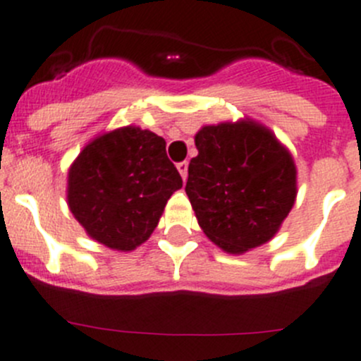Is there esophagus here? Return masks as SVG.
<instances>
[{"instance_id":"esophagus-1","label":"esophagus","mask_w":361,"mask_h":361,"mask_svg":"<svg viewBox=\"0 0 361 361\" xmlns=\"http://www.w3.org/2000/svg\"><path fill=\"white\" fill-rule=\"evenodd\" d=\"M177 170H179V173L182 176V179L185 180V177H188V161L177 163Z\"/></svg>"}]
</instances>
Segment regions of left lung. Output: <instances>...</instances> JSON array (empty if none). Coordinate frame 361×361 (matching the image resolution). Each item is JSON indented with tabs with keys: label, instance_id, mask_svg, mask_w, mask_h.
Here are the masks:
<instances>
[{
	"label": "left lung",
	"instance_id": "8db88e82",
	"mask_svg": "<svg viewBox=\"0 0 361 361\" xmlns=\"http://www.w3.org/2000/svg\"><path fill=\"white\" fill-rule=\"evenodd\" d=\"M195 144L185 192L203 233L226 252L269 242L297 196L290 152L251 121L202 128Z\"/></svg>",
	"mask_w": 361,
	"mask_h": 361
}]
</instances>
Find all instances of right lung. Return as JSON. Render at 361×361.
Segmentation results:
<instances>
[{
	"instance_id": "1",
	"label": "right lung",
	"mask_w": 361,
	"mask_h": 361,
	"mask_svg": "<svg viewBox=\"0 0 361 361\" xmlns=\"http://www.w3.org/2000/svg\"><path fill=\"white\" fill-rule=\"evenodd\" d=\"M182 177L166 142L149 130L121 128L84 147L68 173V205L89 237L131 251L158 226Z\"/></svg>"
}]
</instances>
